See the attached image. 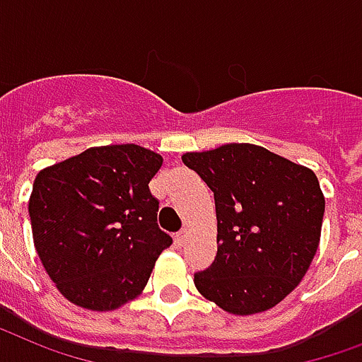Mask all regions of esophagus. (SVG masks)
I'll return each mask as SVG.
<instances>
[{
    "label": "esophagus",
    "instance_id": "obj_1",
    "mask_svg": "<svg viewBox=\"0 0 362 362\" xmlns=\"http://www.w3.org/2000/svg\"><path fill=\"white\" fill-rule=\"evenodd\" d=\"M189 233H191V229H189V227H185L181 233H177V238H175V240H177V244H181V246H183V244L187 243V238H189Z\"/></svg>",
    "mask_w": 362,
    "mask_h": 362
}]
</instances>
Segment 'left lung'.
I'll return each mask as SVG.
<instances>
[{"instance_id": "obj_1", "label": "left lung", "mask_w": 362, "mask_h": 362, "mask_svg": "<svg viewBox=\"0 0 362 362\" xmlns=\"http://www.w3.org/2000/svg\"><path fill=\"white\" fill-rule=\"evenodd\" d=\"M181 160L216 198L217 255L194 274L198 292L243 317L281 303L319 248L325 194L315 171L250 143L185 152Z\"/></svg>"}]
</instances>
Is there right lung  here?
Segmentation results:
<instances>
[{"label": "right lung", "instance_id": "1", "mask_svg": "<svg viewBox=\"0 0 362 362\" xmlns=\"http://www.w3.org/2000/svg\"><path fill=\"white\" fill-rule=\"evenodd\" d=\"M164 158L145 146H91L43 168L28 200L34 246L70 303L107 313L145 290L171 236L148 183Z\"/></svg>", "mask_w": 362, "mask_h": 362}]
</instances>
